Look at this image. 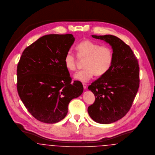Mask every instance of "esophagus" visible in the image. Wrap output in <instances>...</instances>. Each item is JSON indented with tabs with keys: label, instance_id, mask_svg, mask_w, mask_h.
I'll return each mask as SVG.
<instances>
[{
	"label": "esophagus",
	"instance_id": "obj_1",
	"mask_svg": "<svg viewBox=\"0 0 155 155\" xmlns=\"http://www.w3.org/2000/svg\"><path fill=\"white\" fill-rule=\"evenodd\" d=\"M83 87H84V88L85 89L87 88V85L85 84H83Z\"/></svg>",
	"mask_w": 155,
	"mask_h": 155
}]
</instances>
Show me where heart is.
Here are the masks:
<instances>
[{"label":"heart","mask_w":155,"mask_h":155,"mask_svg":"<svg viewBox=\"0 0 155 155\" xmlns=\"http://www.w3.org/2000/svg\"><path fill=\"white\" fill-rule=\"evenodd\" d=\"M78 57L87 58L84 70L75 73V79L82 82H88L95 74L102 76L110 69L113 61V51L107 45H101L90 40L82 41L76 46ZM64 64L67 70L70 71L76 68L77 60L76 56L68 51L64 59Z\"/></svg>","instance_id":"b5f03b06"}]
</instances>
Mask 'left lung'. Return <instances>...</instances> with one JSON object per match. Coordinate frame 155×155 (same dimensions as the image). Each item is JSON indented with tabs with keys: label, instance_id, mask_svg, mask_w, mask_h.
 I'll return each mask as SVG.
<instances>
[{
	"label": "left lung",
	"instance_id": "obj_1",
	"mask_svg": "<svg viewBox=\"0 0 155 155\" xmlns=\"http://www.w3.org/2000/svg\"><path fill=\"white\" fill-rule=\"evenodd\" d=\"M92 37L109 44L113 51L109 71L88 87L95 97L88 108L89 116L97 123L109 124L122 118L131 107L139 88V65L131 48L117 37Z\"/></svg>",
	"mask_w": 155,
	"mask_h": 155
}]
</instances>
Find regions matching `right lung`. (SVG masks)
<instances>
[{"instance_id": "1", "label": "right lung", "mask_w": 155, "mask_h": 155, "mask_svg": "<svg viewBox=\"0 0 155 155\" xmlns=\"http://www.w3.org/2000/svg\"><path fill=\"white\" fill-rule=\"evenodd\" d=\"M74 39L71 34L44 36L24 50L18 62V95L28 112L42 122L63 119L70 101L83 92L81 82L71 83L64 64Z\"/></svg>"}]
</instances>
